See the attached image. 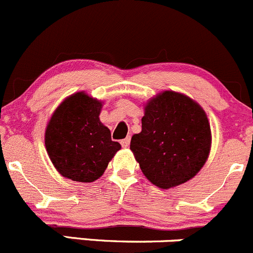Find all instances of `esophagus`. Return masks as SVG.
Instances as JSON below:
<instances>
[{"mask_svg": "<svg viewBox=\"0 0 253 253\" xmlns=\"http://www.w3.org/2000/svg\"><path fill=\"white\" fill-rule=\"evenodd\" d=\"M121 144H122V146H123V147H129V145H130V136H127V137H126V139L122 140Z\"/></svg>", "mask_w": 253, "mask_h": 253, "instance_id": "1", "label": "esophagus"}]
</instances>
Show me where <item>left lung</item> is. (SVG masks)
Returning a JSON list of instances; mask_svg holds the SVG:
<instances>
[{"label": "left lung", "instance_id": "left-lung-1", "mask_svg": "<svg viewBox=\"0 0 253 253\" xmlns=\"http://www.w3.org/2000/svg\"><path fill=\"white\" fill-rule=\"evenodd\" d=\"M142 130L130 141L146 178L170 189L194 178L207 161L211 126L195 101L174 91L156 96L145 107Z\"/></svg>", "mask_w": 253, "mask_h": 253}]
</instances>
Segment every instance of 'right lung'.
Instances as JSON below:
<instances>
[{
    "label": "right lung",
    "instance_id": "add662e5",
    "mask_svg": "<svg viewBox=\"0 0 253 253\" xmlns=\"http://www.w3.org/2000/svg\"><path fill=\"white\" fill-rule=\"evenodd\" d=\"M102 103L84 92L69 96L52 114L45 145L54 168L66 178L91 183L105 173L121 144L100 122Z\"/></svg>",
    "mask_w": 253,
    "mask_h": 253
}]
</instances>
